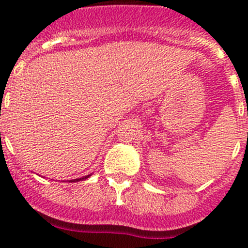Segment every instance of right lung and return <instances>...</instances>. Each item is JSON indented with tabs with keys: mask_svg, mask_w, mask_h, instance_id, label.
Here are the masks:
<instances>
[{
	"mask_svg": "<svg viewBox=\"0 0 248 248\" xmlns=\"http://www.w3.org/2000/svg\"><path fill=\"white\" fill-rule=\"evenodd\" d=\"M89 176H91V175H87V176L80 177V179H74V180L71 181V183H74V181H79V180H84V179H87V177H89Z\"/></svg>",
	"mask_w": 248,
	"mask_h": 248,
	"instance_id": "obj_1",
	"label": "right lung"
}]
</instances>
